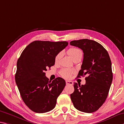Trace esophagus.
<instances>
[{
  "label": "esophagus",
  "mask_w": 124,
  "mask_h": 124,
  "mask_svg": "<svg viewBox=\"0 0 124 124\" xmlns=\"http://www.w3.org/2000/svg\"><path fill=\"white\" fill-rule=\"evenodd\" d=\"M66 83L67 85H73V83L72 81H70V80H66Z\"/></svg>",
  "instance_id": "1"
}]
</instances>
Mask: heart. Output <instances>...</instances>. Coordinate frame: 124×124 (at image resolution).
Wrapping results in <instances>:
<instances>
[{"mask_svg":"<svg viewBox=\"0 0 124 124\" xmlns=\"http://www.w3.org/2000/svg\"><path fill=\"white\" fill-rule=\"evenodd\" d=\"M67 54L69 55L70 57L73 60H76L77 58H82L83 52L82 51L80 48L77 47H71L67 51ZM62 56L61 53H59L55 57V62L58 63L60 61L61 58ZM75 72L73 70H68V69H63L60 72V74L62 77L66 79H68L72 74Z\"/></svg>","mask_w":124,"mask_h":124,"instance_id":"heart-1","label":"heart"}]
</instances>
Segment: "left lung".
I'll return each instance as SVG.
<instances>
[{
	"instance_id": "8db88e82",
	"label": "left lung",
	"mask_w": 124,
	"mask_h": 124,
	"mask_svg": "<svg viewBox=\"0 0 124 124\" xmlns=\"http://www.w3.org/2000/svg\"><path fill=\"white\" fill-rule=\"evenodd\" d=\"M83 50V61L78 77H85V84L74 83L70 94L74 107L84 113L97 111L104 103L113 80L111 62L107 51L95 41L82 39L70 42Z\"/></svg>"
}]
</instances>
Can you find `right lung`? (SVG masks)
Masks as SVG:
<instances>
[{
    "mask_svg": "<svg viewBox=\"0 0 124 124\" xmlns=\"http://www.w3.org/2000/svg\"><path fill=\"white\" fill-rule=\"evenodd\" d=\"M68 44L66 41H33L17 60L16 84L23 101L35 113H44L54 109L65 87L63 78L49 80L45 72L54 65L56 56Z\"/></svg>",
    "mask_w": 124,
    "mask_h": 124,
    "instance_id": "right-lung-1",
    "label": "right lung"
}]
</instances>
